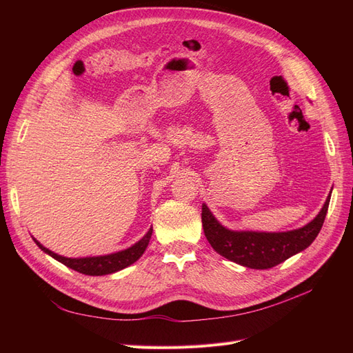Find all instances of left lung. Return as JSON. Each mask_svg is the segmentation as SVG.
Returning <instances> with one entry per match:
<instances>
[{"instance_id":"left-lung-1","label":"left lung","mask_w":353,"mask_h":353,"mask_svg":"<svg viewBox=\"0 0 353 353\" xmlns=\"http://www.w3.org/2000/svg\"><path fill=\"white\" fill-rule=\"evenodd\" d=\"M328 205L330 196L311 222L302 228L285 232L228 230L221 225L205 203L201 206V223L213 250L223 258L252 270H268L311 245L323 228Z\"/></svg>"}]
</instances>
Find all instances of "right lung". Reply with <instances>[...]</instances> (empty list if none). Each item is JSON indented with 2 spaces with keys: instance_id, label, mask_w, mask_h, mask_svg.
I'll use <instances>...</instances> for the list:
<instances>
[{
  "instance_id": "add662e5",
  "label": "right lung",
  "mask_w": 353,
  "mask_h": 353,
  "mask_svg": "<svg viewBox=\"0 0 353 353\" xmlns=\"http://www.w3.org/2000/svg\"><path fill=\"white\" fill-rule=\"evenodd\" d=\"M152 232H153V228L148 230L145 236L140 241H137L134 245H131V248H128L125 250L116 252L112 254H104V256H91V258H65V256H60L54 252L48 250L35 239L34 241L38 244V248L41 250H44L47 254L51 256V258H54L56 261L69 266V268L74 271L85 275H108V274L121 271L140 259L147 249L148 241L152 239Z\"/></svg>"
}]
</instances>
